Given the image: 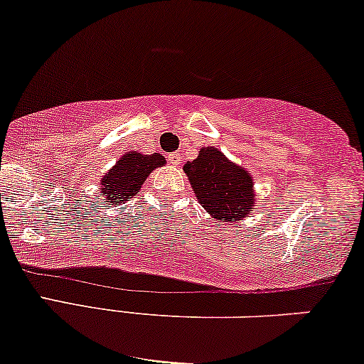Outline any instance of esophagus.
I'll return each mask as SVG.
<instances>
[{
	"mask_svg": "<svg viewBox=\"0 0 364 364\" xmlns=\"http://www.w3.org/2000/svg\"><path fill=\"white\" fill-rule=\"evenodd\" d=\"M181 160H182L181 154H177V152L168 154V162H171L172 165H176V167H178V165H181Z\"/></svg>",
	"mask_w": 364,
	"mask_h": 364,
	"instance_id": "1",
	"label": "esophagus"
}]
</instances>
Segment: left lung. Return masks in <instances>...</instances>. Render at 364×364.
Listing matches in <instances>:
<instances>
[{"label": "left lung", "mask_w": 364, "mask_h": 364, "mask_svg": "<svg viewBox=\"0 0 364 364\" xmlns=\"http://www.w3.org/2000/svg\"><path fill=\"white\" fill-rule=\"evenodd\" d=\"M199 204L220 223L245 219L256 204L252 176L215 147L200 149L192 162L183 165Z\"/></svg>", "instance_id": "8db88e82"}]
</instances>
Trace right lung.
<instances>
[{
    "label": "right lung",
    "mask_w": 364,
    "mask_h": 364,
    "mask_svg": "<svg viewBox=\"0 0 364 364\" xmlns=\"http://www.w3.org/2000/svg\"><path fill=\"white\" fill-rule=\"evenodd\" d=\"M165 159L162 154L144 155L139 152H127L117 160V164L100 181V197L103 204L120 205L140 192L141 183L149 173L162 167Z\"/></svg>",
    "instance_id": "add662e5"
}]
</instances>
